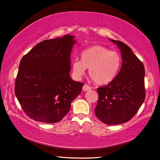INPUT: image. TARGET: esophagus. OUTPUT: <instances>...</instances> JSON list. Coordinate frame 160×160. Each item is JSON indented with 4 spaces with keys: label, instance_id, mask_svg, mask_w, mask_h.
Masks as SVG:
<instances>
[{
    "label": "esophagus",
    "instance_id": "1",
    "mask_svg": "<svg viewBox=\"0 0 160 160\" xmlns=\"http://www.w3.org/2000/svg\"><path fill=\"white\" fill-rule=\"evenodd\" d=\"M82 90L84 91H88V90H91V87L89 86L88 85H87V84H85V85H84L82 87Z\"/></svg>",
    "mask_w": 160,
    "mask_h": 160
}]
</instances>
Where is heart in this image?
I'll use <instances>...</instances> for the list:
<instances>
[{
	"label": "heart",
	"mask_w": 160,
	"mask_h": 160,
	"mask_svg": "<svg viewBox=\"0 0 160 160\" xmlns=\"http://www.w3.org/2000/svg\"><path fill=\"white\" fill-rule=\"evenodd\" d=\"M121 58L116 51L102 46H94L81 53V60L72 62L75 76L80 78L89 68V75L98 85H106L114 79L120 70Z\"/></svg>",
	"instance_id": "b5f03b06"
}]
</instances>
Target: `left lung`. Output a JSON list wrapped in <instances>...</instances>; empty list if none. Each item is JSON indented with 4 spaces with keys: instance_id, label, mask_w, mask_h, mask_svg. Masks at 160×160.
<instances>
[{
    "instance_id": "obj_1",
    "label": "left lung",
    "mask_w": 160,
    "mask_h": 160,
    "mask_svg": "<svg viewBox=\"0 0 160 160\" xmlns=\"http://www.w3.org/2000/svg\"><path fill=\"white\" fill-rule=\"evenodd\" d=\"M109 40L121 50L122 66L112 82L97 88L99 99L94 112L104 123L117 125L131 120L144 102L145 68L128 46Z\"/></svg>"
}]
</instances>
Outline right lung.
<instances>
[{"instance_id":"obj_1","label":"right lung","mask_w":160,"mask_h":160,"mask_svg":"<svg viewBox=\"0 0 160 160\" xmlns=\"http://www.w3.org/2000/svg\"><path fill=\"white\" fill-rule=\"evenodd\" d=\"M74 36L48 39L37 44L21 59L15 93L29 118L47 123L62 120L84 84L70 77Z\"/></svg>"}]
</instances>
